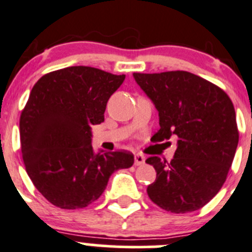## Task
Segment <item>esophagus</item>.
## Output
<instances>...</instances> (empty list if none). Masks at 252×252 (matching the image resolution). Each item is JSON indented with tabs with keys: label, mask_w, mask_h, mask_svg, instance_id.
Returning a JSON list of instances; mask_svg holds the SVG:
<instances>
[{
	"label": "esophagus",
	"mask_w": 252,
	"mask_h": 252,
	"mask_svg": "<svg viewBox=\"0 0 252 252\" xmlns=\"http://www.w3.org/2000/svg\"><path fill=\"white\" fill-rule=\"evenodd\" d=\"M134 159H135V166H140V164H142L145 162L144 155L141 154H136L135 157H134Z\"/></svg>",
	"instance_id": "34e87169"
}]
</instances>
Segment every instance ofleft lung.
Wrapping results in <instances>:
<instances>
[{
	"label": "left lung",
	"instance_id": "1",
	"mask_svg": "<svg viewBox=\"0 0 252 252\" xmlns=\"http://www.w3.org/2000/svg\"><path fill=\"white\" fill-rule=\"evenodd\" d=\"M133 77L158 111L157 140L178 136L171 162L146 159L157 173L147 195L169 212L199 210L220 191L234 158L239 133L233 102L215 84L184 70Z\"/></svg>",
	"mask_w": 252,
	"mask_h": 252
}]
</instances>
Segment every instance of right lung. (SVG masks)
Listing matches in <instances>:
<instances>
[{"label": "right lung", "mask_w": 252, "mask_h": 252, "mask_svg": "<svg viewBox=\"0 0 252 252\" xmlns=\"http://www.w3.org/2000/svg\"><path fill=\"white\" fill-rule=\"evenodd\" d=\"M124 79L75 65L45 74L32 89L19 122L23 161L52 205L86 207L102 195L113 172L133 166L131 152L96 154L91 145V126L105 121L108 98Z\"/></svg>", "instance_id": "1"}]
</instances>
